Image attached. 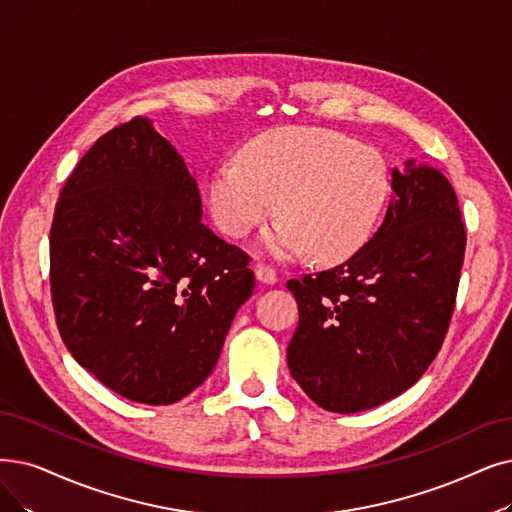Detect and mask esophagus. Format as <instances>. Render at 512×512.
Wrapping results in <instances>:
<instances>
[{"label": "esophagus", "mask_w": 512, "mask_h": 512, "mask_svg": "<svg viewBox=\"0 0 512 512\" xmlns=\"http://www.w3.org/2000/svg\"><path fill=\"white\" fill-rule=\"evenodd\" d=\"M254 273H256V279H258L260 283H264V285H275V283H277V273H275V269L267 267V264H256Z\"/></svg>", "instance_id": "34e87169"}]
</instances>
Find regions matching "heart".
I'll list each match as a JSON object with an SVG mask.
<instances>
[{
  "label": "heart",
  "mask_w": 512,
  "mask_h": 512,
  "mask_svg": "<svg viewBox=\"0 0 512 512\" xmlns=\"http://www.w3.org/2000/svg\"><path fill=\"white\" fill-rule=\"evenodd\" d=\"M388 193L391 174L376 149L332 130L279 128L250 140L239 163L212 172L208 208L235 239L277 212L281 220L260 239L264 252L336 262L372 237Z\"/></svg>",
  "instance_id": "obj_1"
}]
</instances>
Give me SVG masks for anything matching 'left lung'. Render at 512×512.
<instances>
[{"label":"left lung","mask_w":512,"mask_h":512,"mask_svg":"<svg viewBox=\"0 0 512 512\" xmlns=\"http://www.w3.org/2000/svg\"><path fill=\"white\" fill-rule=\"evenodd\" d=\"M391 189L380 229L357 254L288 281L298 302L290 374L327 412L372 410L414 386L454 313L466 248L454 187L407 159Z\"/></svg>","instance_id":"1"}]
</instances>
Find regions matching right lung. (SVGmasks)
Wrapping results in <instances>:
<instances>
[{"instance_id": "obj_1", "label": "right lung", "mask_w": 512, "mask_h": 512, "mask_svg": "<svg viewBox=\"0 0 512 512\" xmlns=\"http://www.w3.org/2000/svg\"><path fill=\"white\" fill-rule=\"evenodd\" d=\"M201 216L197 180L147 117L100 136L56 203L60 336L84 370L130 401L170 405L193 393L254 292L250 258Z\"/></svg>"}]
</instances>
